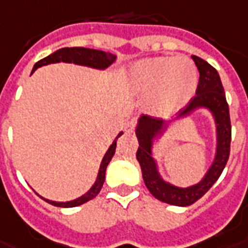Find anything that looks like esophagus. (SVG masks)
Returning <instances> with one entry per match:
<instances>
[{"label": "esophagus", "mask_w": 248, "mask_h": 248, "mask_svg": "<svg viewBox=\"0 0 248 248\" xmlns=\"http://www.w3.org/2000/svg\"><path fill=\"white\" fill-rule=\"evenodd\" d=\"M134 127H135V122H134V121H129V122L126 124V126H124V131H126V133H133Z\"/></svg>", "instance_id": "esophagus-1"}]
</instances>
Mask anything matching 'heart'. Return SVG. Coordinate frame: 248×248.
Returning a JSON list of instances; mask_svg holds the SVG:
<instances>
[{"label": "heart", "instance_id": "1", "mask_svg": "<svg viewBox=\"0 0 248 248\" xmlns=\"http://www.w3.org/2000/svg\"><path fill=\"white\" fill-rule=\"evenodd\" d=\"M197 68L189 58H148L130 68L129 87L137 96L147 97L152 114L167 117L180 110L197 89Z\"/></svg>", "mask_w": 248, "mask_h": 248}]
</instances>
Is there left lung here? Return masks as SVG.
Returning a JSON list of instances; mask_svg holds the SVG:
<instances>
[{
  "mask_svg": "<svg viewBox=\"0 0 248 248\" xmlns=\"http://www.w3.org/2000/svg\"><path fill=\"white\" fill-rule=\"evenodd\" d=\"M192 59L199 69V84L196 94L184 106V109L181 110V114H189L194 109L203 106L212 111L217 124V155L202 181L189 188H177L160 179L156 170V164L152 159L151 147L152 139L166 129L163 119L144 115L139 119V124L135 131L139 142L137 159L142 168L144 184L155 199L176 206H189L201 199L218 180L230 156L232 122L219 75L216 68H213L199 56L193 55Z\"/></svg>",
  "mask_w": 248,
  "mask_h": 248,
  "instance_id": "1",
  "label": "left lung"
}]
</instances>
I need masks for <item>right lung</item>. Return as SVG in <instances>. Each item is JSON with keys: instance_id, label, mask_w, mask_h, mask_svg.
Masks as SVG:
<instances>
[{"instance_id": "obj_1", "label": "right lung", "mask_w": 248, "mask_h": 248, "mask_svg": "<svg viewBox=\"0 0 248 248\" xmlns=\"http://www.w3.org/2000/svg\"><path fill=\"white\" fill-rule=\"evenodd\" d=\"M115 60V56L100 49H91V48H84V47H71V48H60L58 51H55L54 54H51L47 58L42 59L32 68V72L35 71L36 68L42 67V65H47L51 63H59V62H64V63H75L80 64V65H87V67L92 68H98V69H104V68L109 67L110 64L113 63ZM122 135V133L118 134V137L114 139V142L111 143V146L109 147L108 152L105 154V156L102 159V163L100 166V172L97 176V180L94 185L92 186L91 190L87 193L78 197V199L73 200V201H68V202H55V201H49V200L42 199L47 201L54 206H59V208H73V206H78L85 203L89 200L94 199L97 194L100 193L101 188L104 185L105 181V172L106 167L109 164V161L111 160V157L114 155L115 147H117V139Z\"/></svg>"}]
</instances>
